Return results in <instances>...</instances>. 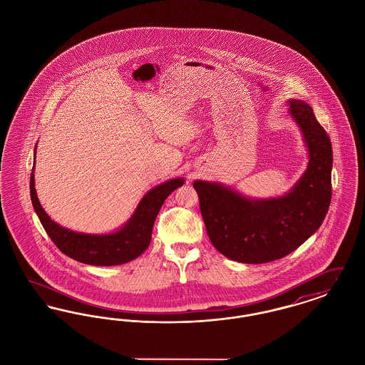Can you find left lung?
Wrapping results in <instances>:
<instances>
[{
    "instance_id": "obj_1",
    "label": "left lung",
    "mask_w": 365,
    "mask_h": 365,
    "mask_svg": "<svg viewBox=\"0 0 365 365\" xmlns=\"http://www.w3.org/2000/svg\"><path fill=\"white\" fill-rule=\"evenodd\" d=\"M308 152V165L283 195L255 198L220 182L194 180L212 245L230 260L262 264L294 252L322 226L331 202V140L301 100L286 101Z\"/></svg>"
}]
</instances>
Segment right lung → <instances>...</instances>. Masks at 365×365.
Wrapping results in <instances>:
<instances>
[{"label":"right lung","mask_w":365,"mask_h":365,"mask_svg":"<svg viewBox=\"0 0 365 365\" xmlns=\"http://www.w3.org/2000/svg\"><path fill=\"white\" fill-rule=\"evenodd\" d=\"M36 146L34 149V164ZM35 165L30 178L31 202L41 220V225L48 232L54 245L71 259L97 267L120 265L140 256L152 240V230L157 213L167 197L185 183L183 178H174L148 191L139 201L130 219L116 231L108 234H87L60 226L42 208L34 179Z\"/></svg>","instance_id":"add662e5"}]
</instances>
